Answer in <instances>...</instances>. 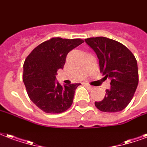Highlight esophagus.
Instances as JSON below:
<instances>
[{
  "label": "esophagus",
  "mask_w": 147,
  "mask_h": 147,
  "mask_svg": "<svg viewBox=\"0 0 147 147\" xmlns=\"http://www.w3.org/2000/svg\"><path fill=\"white\" fill-rule=\"evenodd\" d=\"M86 86H87L88 88H90V90L93 89V86H90V85H89V84H86Z\"/></svg>",
  "instance_id": "esophagus-1"
}]
</instances>
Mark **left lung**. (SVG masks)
Instances as JSON below:
<instances>
[{
  "mask_svg": "<svg viewBox=\"0 0 147 147\" xmlns=\"http://www.w3.org/2000/svg\"><path fill=\"white\" fill-rule=\"evenodd\" d=\"M85 41L98 57L100 72L111 79V88L95 106L104 112L122 111L131 100L139 82L136 57L123 44L109 38L98 36Z\"/></svg>",
  "mask_w": 147,
  "mask_h": 147,
  "instance_id": "8db88e82",
  "label": "left lung"
}]
</instances>
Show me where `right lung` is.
Here are the masks:
<instances>
[{
  "instance_id": "obj_1",
  "label": "right lung",
  "mask_w": 147,
  "mask_h": 147,
  "mask_svg": "<svg viewBox=\"0 0 147 147\" xmlns=\"http://www.w3.org/2000/svg\"><path fill=\"white\" fill-rule=\"evenodd\" d=\"M84 41L81 39L56 37L40 43L25 60L24 84L30 100L46 113L65 111L73 102L80 83L62 86L56 80L58 69H63L66 56Z\"/></svg>"
}]
</instances>
